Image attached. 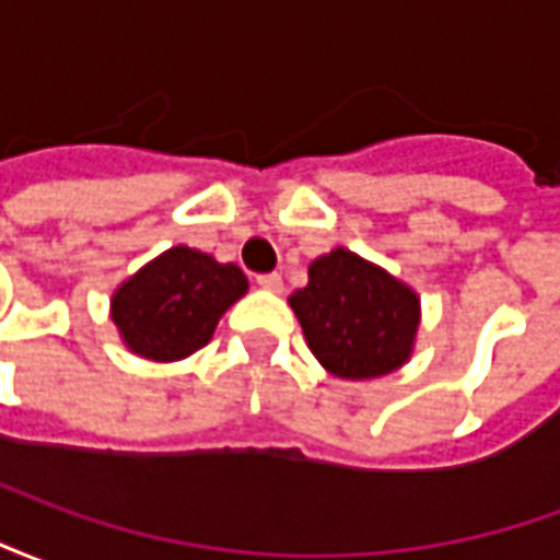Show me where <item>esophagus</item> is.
<instances>
[{
  "mask_svg": "<svg viewBox=\"0 0 560 560\" xmlns=\"http://www.w3.org/2000/svg\"><path fill=\"white\" fill-rule=\"evenodd\" d=\"M257 284H260L264 291H281L284 281H281L279 272H260V276H257Z\"/></svg>",
  "mask_w": 560,
  "mask_h": 560,
  "instance_id": "esophagus-1",
  "label": "esophagus"
}]
</instances>
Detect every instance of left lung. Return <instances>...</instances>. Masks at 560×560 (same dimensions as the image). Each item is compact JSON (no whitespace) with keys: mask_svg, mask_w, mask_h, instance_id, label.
<instances>
[{"mask_svg":"<svg viewBox=\"0 0 560 560\" xmlns=\"http://www.w3.org/2000/svg\"><path fill=\"white\" fill-rule=\"evenodd\" d=\"M291 305L320 365L348 381L399 369L420 324L417 293L348 248L317 257Z\"/></svg>","mask_w":560,"mask_h":560,"instance_id":"8db88e82","label":"left lung"}]
</instances>
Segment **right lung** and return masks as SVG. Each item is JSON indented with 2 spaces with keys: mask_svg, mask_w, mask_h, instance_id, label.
Returning <instances> with one entry per match:
<instances>
[{
  "mask_svg": "<svg viewBox=\"0 0 560 560\" xmlns=\"http://www.w3.org/2000/svg\"><path fill=\"white\" fill-rule=\"evenodd\" d=\"M248 291L243 269L176 245L114 293V324L147 360H183L203 348L219 317Z\"/></svg>",
  "mask_w": 560,
  "mask_h": 560,
  "instance_id": "right-lung-1",
  "label": "right lung"
}]
</instances>
